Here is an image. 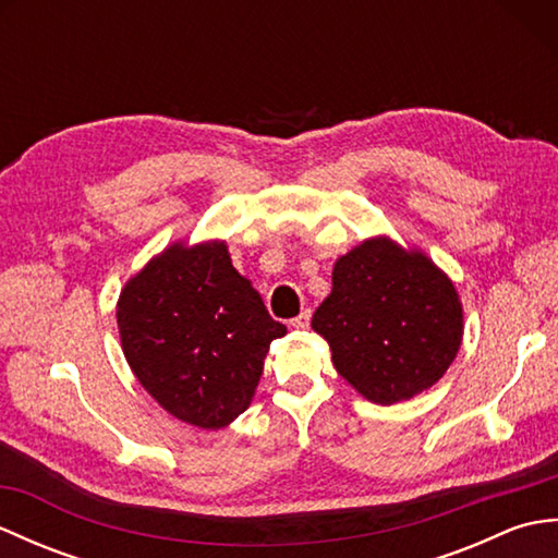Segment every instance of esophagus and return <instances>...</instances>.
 Segmentation results:
<instances>
[{
    "instance_id": "1",
    "label": "esophagus",
    "mask_w": 558,
    "mask_h": 558,
    "mask_svg": "<svg viewBox=\"0 0 558 558\" xmlns=\"http://www.w3.org/2000/svg\"><path fill=\"white\" fill-rule=\"evenodd\" d=\"M310 324H312V310H304L300 316H294L292 322H290V326L292 328H310Z\"/></svg>"
}]
</instances>
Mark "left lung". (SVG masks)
Returning <instances> with one entry per match:
<instances>
[{"instance_id": "8db88e82", "label": "left lung", "mask_w": 558, "mask_h": 558, "mask_svg": "<svg viewBox=\"0 0 558 558\" xmlns=\"http://www.w3.org/2000/svg\"><path fill=\"white\" fill-rule=\"evenodd\" d=\"M312 328L360 396L393 405L432 388L456 360L462 304L429 256L374 236L336 260Z\"/></svg>"}]
</instances>
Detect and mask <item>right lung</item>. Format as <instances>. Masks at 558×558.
I'll list each match as a JSON object with an SVG mask.
<instances>
[{"instance_id":"obj_1","label":"right lung","mask_w":558,"mask_h":558,"mask_svg":"<svg viewBox=\"0 0 558 558\" xmlns=\"http://www.w3.org/2000/svg\"><path fill=\"white\" fill-rule=\"evenodd\" d=\"M124 357L162 410L222 429L248 408L270 342L288 333L234 270L228 244L177 242L117 302Z\"/></svg>"}]
</instances>
